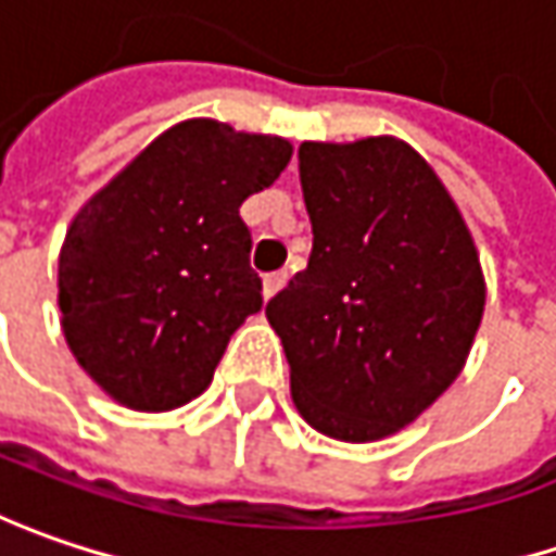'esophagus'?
I'll return each mask as SVG.
<instances>
[{"mask_svg":"<svg viewBox=\"0 0 556 556\" xmlns=\"http://www.w3.org/2000/svg\"><path fill=\"white\" fill-rule=\"evenodd\" d=\"M286 279H289L286 270H279V274H267V277H264V299H274L279 289L286 286Z\"/></svg>","mask_w":556,"mask_h":556,"instance_id":"1","label":"esophagus"}]
</instances>
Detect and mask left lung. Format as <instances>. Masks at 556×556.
<instances>
[{
	"label": "left lung",
	"instance_id": "1",
	"mask_svg": "<svg viewBox=\"0 0 556 556\" xmlns=\"http://www.w3.org/2000/svg\"><path fill=\"white\" fill-rule=\"evenodd\" d=\"M314 245L267 304L292 401L317 432L376 442L414 422L464 370L485 307L472 236L407 142H302Z\"/></svg>",
	"mask_w": 556,
	"mask_h": 556
}]
</instances>
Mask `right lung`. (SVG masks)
<instances>
[{
	"label": "right lung",
	"mask_w": 556,
	"mask_h": 556,
	"mask_svg": "<svg viewBox=\"0 0 556 556\" xmlns=\"http://www.w3.org/2000/svg\"><path fill=\"white\" fill-rule=\"evenodd\" d=\"M289 157L279 136L186 121L74 217L59 257L61 326L111 399L170 410L205 392L230 336L264 304L239 207Z\"/></svg>",
	"instance_id": "right-lung-1"
}]
</instances>
